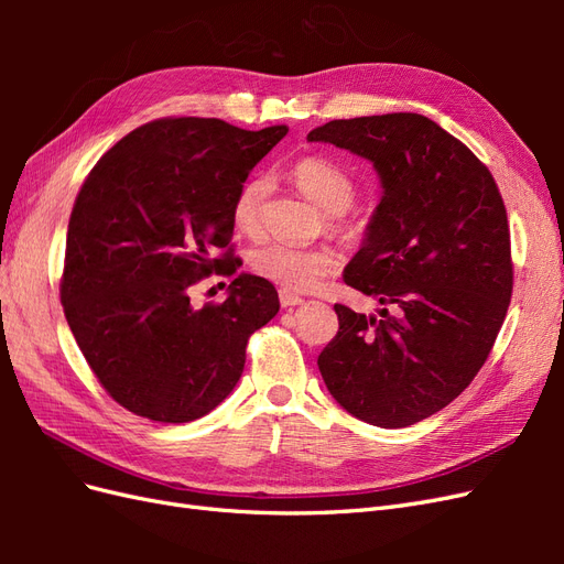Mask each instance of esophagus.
Segmentation results:
<instances>
[{"instance_id": "1", "label": "esophagus", "mask_w": 564, "mask_h": 564, "mask_svg": "<svg viewBox=\"0 0 564 564\" xmlns=\"http://www.w3.org/2000/svg\"><path fill=\"white\" fill-rule=\"evenodd\" d=\"M280 303L282 308H296V305L303 303V299L294 292H286V289H280Z\"/></svg>"}]
</instances>
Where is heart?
Segmentation results:
<instances>
[{
  "label": "heart",
  "instance_id": "obj_1",
  "mask_svg": "<svg viewBox=\"0 0 564 564\" xmlns=\"http://www.w3.org/2000/svg\"><path fill=\"white\" fill-rule=\"evenodd\" d=\"M292 181L324 214H344L355 199V181L327 158H303L292 169ZM270 191L268 176L245 181L232 202V224L240 232L253 235L261 228L263 202ZM256 275L278 284L286 292H311L324 275L338 265L332 247H299L289 242H265L249 253Z\"/></svg>",
  "mask_w": 564,
  "mask_h": 564
}]
</instances>
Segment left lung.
Masks as SVG:
<instances>
[{
    "label": "left lung",
    "mask_w": 564,
    "mask_h": 564,
    "mask_svg": "<svg viewBox=\"0 0 564 564\" xmlns=\"http://www.w3.org/2000/svg\"><path fill=\"white\" fill-rule=\"evenodd\" d=\"M373 164L381 202L344 270L379 315L336 303L317 357L332 398L379 429L445 409L485 365L513 294L510 232L489 169L416 112L334 119L308 133Z\"/></svg>",
    "instance_id": "obj_1"
}]
</instances>
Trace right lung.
I'll return each mask as SVG.
<instances>
[{"label": "right lung", "instance_id": "obj_1", "mask_svg": "<svg viewBox=\"0 0 564 564\" xmlns=\"http://www.w3.org/2000/svg\"><path fill=\"white\" fill-rule=\"evenodd\" d=\"M286 127L247 131L214 117H166L112 145L67 224L61 303L110 398L160 423L209 414L242 377L247 340L280 311L275 286L237 272L232 202ZM232 274L224 304L189 286Z\"/></svg>", "mask_w": 564, "mask_h": 564}]
</instances>
